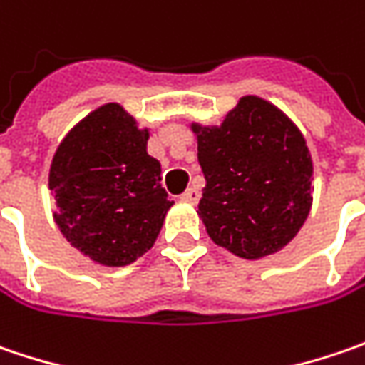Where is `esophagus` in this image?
<instances>
[{"label":"esophagus","mask_w":365,"mask_h":365,"mask_svg":"<svg viewBox=\"0 0 365 365\" xmlns=\"http://www.w3.org/2000/svg\"><path fill=\"white\" fill-rule=\"evenodd\" d=\"M182 200H185V202H198V200H200V190L196 187V185L187 187V190H185V192L182 194Z\"/></svg>","instance_id":"34e87169"}]
</instances>
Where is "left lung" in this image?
Wrapping results in <instances>:
<instances>
[{
  "label": "left lung",
  "instance_id": "1",
  "mask_svg": "<svg viewBox=\"0 0 365 365\" xmlns=\"http://www.w3.org/2000/svg\"><path fill=\"white\" fill-rule=\"evenodd\" d=\"M206 187L198 204L208 237L243 259L288 245L312 206V159L279 108L243 96L220 126L192 124Z\"/></svg>",
  "mask_w": 365,
  "mask_h": 365
}]
</instances>
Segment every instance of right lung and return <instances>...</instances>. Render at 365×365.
<instances>
[{"label":"right lung","mask_w":365,"mask_h":365,"mask_svg":"<svg viewBox=\"0 0 365 365\" xmlns=\"http://www.w3.org/2000/svg\"><path fill=\"white\" fill-rule=\"evenodd\" d=\"M120 103H103L77 122L56 147L48 187L63 237L91 262L122 267L145 255L173 202L161 187V163L147 153Z\"/></svg>","instance_id":"right-lung-1"}]
</instances>
